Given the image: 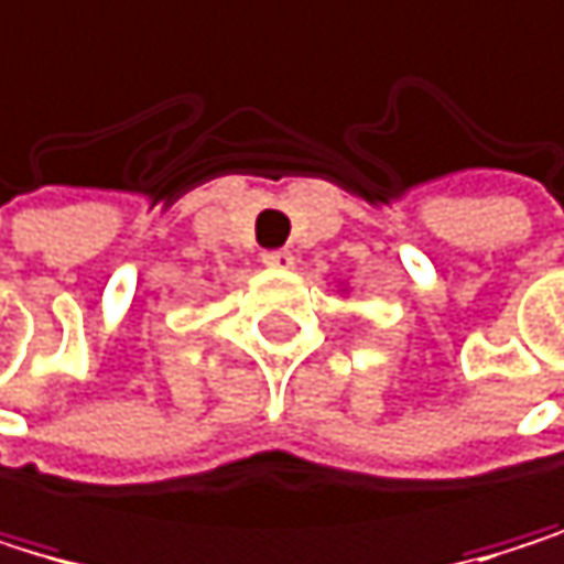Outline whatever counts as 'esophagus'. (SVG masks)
<instances>
[{
    "label": "esophagus",
    "mask_w": 564,
    "mask_h": 564,
    "mask_svg": "<svg viewBox=\"0 0 564 564\" xmlns=\"http://www.w3.org/2000/svg\"><path fill=\"white\" fill-rule=\"evenodd\" d=\"M262 262L269 265V269H292V251L289 248H269V251H262Z\"/></svg>",
    "instance_id": "esophagus-1"
}]
</instances>
